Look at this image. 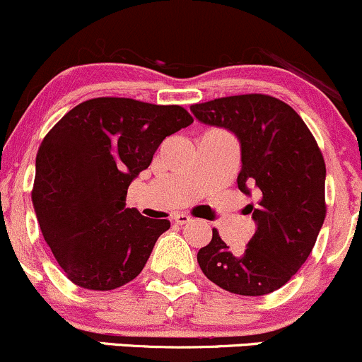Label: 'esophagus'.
I'll list each match as a JSON object with an SVG mask.
<instances>
[{
    "label": "esophagus",
    "instance_id": "34e87169",
    "mask_svg": "<svg viewBox=\"0 0 362 362\" xmlns=\"http://www.w3.org/2000/svg\"><path fill=\"white\" fill-rule=\"evenodd\" d=\"M173 221L177 225H185V223H189V221H192V218H190L189 214H185V213H177L173 216Z\"/></svg>",
    "mask_w": 362,
    "mask_h": 362
}]
</instances>
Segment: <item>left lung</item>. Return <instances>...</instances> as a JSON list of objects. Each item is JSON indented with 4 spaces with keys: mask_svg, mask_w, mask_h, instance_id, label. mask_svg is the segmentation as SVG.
<instances>
[{
    "mask_svg": "<svg viewBox=\"0 0 362 362\" xmlns=\"http://www.w3.org/2000/svg\"><path fill=\"white\" fill-rule=\"evenodd\" d=\"M202 123L225 127L240 141L237 184L259 196L249 204L257 228L232 252L213 228L197 252L202 273L226 292L266 296L284 287L315 247L327 216L323 154L297 111L268 94H239L190 106Z\"/></svg>",
    "mask_w": 362,
    "mask_h": 362,
    "instance_id": "1",
    "label": "left lung"
}]
</instances>
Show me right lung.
<instances>
[{
  "mask_svg": "<svg viewBox=\"0 0 362 362\" xmlns=\"http://www.w3.org/2000/svg\"><path fill=\"white\" fill-rule=\"evenodd\" d=\"M192 122L178 105L94 98L46 134L35 156L33 202L42 237L71 284L113 291L142 272L170 221L125 208L127 190L163 139Z\"/></svg>",
  "mask_w": 362,
  "mask_h": 362,
  "instance_id": "1",
  "label": "right lung"
}]
</instances>
